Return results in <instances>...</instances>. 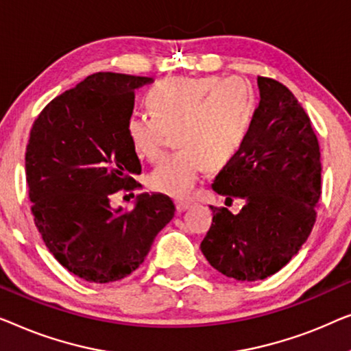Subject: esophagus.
<instances>
[{"mask_svg": "<svg viewBox=\"0 0 351 351\" xmlns=\"http://www.w3.org/2000/svg\"><path fill=\"white\" fill-rule=\"evenodd\" d=\"M175 205H176L178 213H182V211H186L187 208H189V206L192 205V202H189V200H176Z\"/></svg>", "mask_w": 351, "mask_h": 351, "instance_id": "34e87169", "label": "esophagus"}]
</instances>
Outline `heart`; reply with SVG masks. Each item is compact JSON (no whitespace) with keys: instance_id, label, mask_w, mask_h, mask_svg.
Returning a JSON list of instances; mask_svg holds the SVG:
<instances>
[{"instance_id":"heart-1","label":"heart","mask_w":351,"mask_h":351,"mask_svg":"<svg viewBox=\"0 0 351 351\" xmlns=\"http://www.w3.org/2000/svg\"><path fill=\"white\" fill-rule=\"evenodd\" d=\"M151 112L127 119V136L141 159L156 160L167 132H175L178 152L151 171L149 186L160 194L187 197L206 167L221 169L234 159L254 119V93L241 79L169 77L146 95Z\"/></svg>"}]
</instances>
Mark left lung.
<instances>
[{
  "instance_id": "8db88e82",
  "label": "left lung",
  "mask_w": 351,
  "mask_h": 351,
  "mask_svg": "<svg viewBox=\"0 0 351 351\" xmlns=\"http://www.w3.org/2000/svg\"><path fill=\"white\" fill-rule=\"evenodd\" d=\"M261 101L243 146L215 192L245 202L239 213L210 206L200 250L229 278L258 281L278 272L307 241L322 195L319 146L307 112L283 84L258 77Z\"/></svg>"
}]
</instances>
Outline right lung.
<instances>
[{
    "label": "right lung",
    "mask_w": 351,
    "mask_h": 351,
    "mask_svg": "<svg viewBox=\"0 0 351 351\" xmlns=\"http://www.w3.org/2000/svg\"><path fill=\"white\" fill-rule=\"evenodd\" d=\"M151 81L95 73L53 98L29 133L25 170L34 224L53 258L92 283L140 267L175 216L164 194L143 192L130 211L111 206L114 192L140 186L141 164L125 125L135 88Z\"/></svg>",
    "instance_id": "obj_1"
}]
</instances>
